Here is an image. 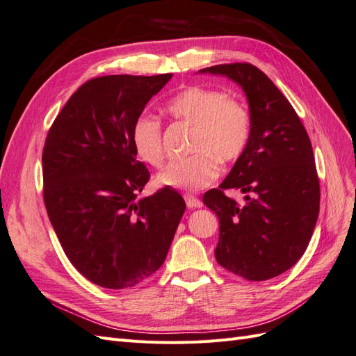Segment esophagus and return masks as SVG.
<instances>
[{"label": "esophagus", "mask_w": 356, "mask_h": 356, "mask_svg": "<svg viewBox=\"0 0 356 356\" xmlns=\"http://www.w3.org/2000/svg\"><path fill=\"white\" fill-rule=\"evenodd\" d=\"M185 202H186L188 209H197V207H202L203 206V203L200 202L198 198L193 197V195H185Z\"/></svg>", "instance_id": "obj_1"}]
</instances>
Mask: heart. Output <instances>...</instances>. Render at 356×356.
<instances>
[{
	"label": "heart",
	"mask_w": 356,
	"mask_h": 356,
	"mask_svg": "<svg viewBox=\"0 0 356 356\" xmlns=\"http://www.w3.org/2000/svg\"><path fill=\"white\" fill-rule=\"evenodd\" d=\"M168 113L194 127L191 152L184 161L170 162L156 176L163 188L198 191L220 175L216 160L227 165L238 161L247 150L251 138V115L241 100L216 88L186 87L171 97ZM132 144L138 158L152 167L163 162L161 122L156 117L141 115L132 127Z\"/></svg>",
	"instance_id": "heart-1"
}]
</instances>
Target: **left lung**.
Instances as JSON below:
<instances>
[{"mask_svg": "<svg viewBox=\"0 0 356 356\" xmlns=\"http://www.w3.org/2000/svg\"><path fill=\"white\" fill-rule=\"evenodd\" d=\"M198 74L238 84L251 115L247 150L220 188L203 195L220 220L216 261L250 281L278 277L302 257L318 216L321 188L308 134L284 95L250 63L218 65ZM224 188H239L248 203L239 207Z\"/></svg>", "mask_w": 356, "mask_h": 356, "instance_id": "left-lung-1", "label": "left lung"}]
</instances>
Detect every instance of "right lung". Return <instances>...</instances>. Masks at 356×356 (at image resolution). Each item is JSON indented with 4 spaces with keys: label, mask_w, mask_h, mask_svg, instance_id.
I'll list each match as a JSON object with an SVG mask.
<instances>
[{
    "label": "right lung",
    "mask_w": 356,
    "mask_h": 356,
    "mask_svg": "<svg viewBox=\"0 0 356 356\" xmlns=\"http://www.w3.org/2000/svg\"><path fill=\"white\" fill-rule=\"evenodd\" d=\"M172 74L108 75L70 96L44 141L43 200L57 238L79 273L105 289H129L165 260L185 200L162 188L138 198L149 171L132 127Z\"/></svg>",
    "instance_id": "right-lung-1"
}]
</instances>
